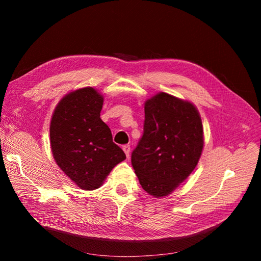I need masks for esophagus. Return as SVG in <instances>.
Returning a JSON list of instances; mask_svg holds the SVG:
<instances>
[{"mask_svg":"<svg viewBox=\"0 0 261 261\" xmlns=\"http://www.w3.org/2000/svg\"><path fill=\"white\" fill-rule=\"evenodd\" d=\"M123 150H124V152H125L126 156L129 158V154H130V146H129V145H124V146H123Z\"/></svg>","mask_w":261,"mask_h":261,"instance_id":"esophagus-1","label":"esophagus"}]
</instances>
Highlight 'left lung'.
<instances>
[{
	"label": "left lung",
	"mask_w": 261,
	"mask_h": 261,
	"mask_svg": "<svg viewBox=\"0 0 261 261\" xmlns=\"http://www.w3.org/2000/svg\"><path fill=\"white\" fill-rule=\"evenodd\" d=\"M202 148V123L193 103L165 92L146 101L144 134L132 165L149 195H170L194 171Z\"/></svg>",
	"instance_id": "8db88e82"
}]
</instances>
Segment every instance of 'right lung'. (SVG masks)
<instances>
[{
    "label": "right lung",
    "mask_w": 261,
    "mask_h": 261,
    "mask_svg": "<svg viewBox=\"0 0 261 261\" xmlns=\"http://www.w3.org/2000/svg\"><path fill=\"white\" fill-rule=\"evenodd\" d=\"M103 97L92 87L67 93L55 108L50 143L60 169L84 191L103 183L116 164L126 159L113 143L111 129L100 118Z\"/></svg>",
    "instance_id": "obj_1"
}]
</instances>
